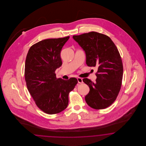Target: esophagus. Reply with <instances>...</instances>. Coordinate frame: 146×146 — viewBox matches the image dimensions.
Here are the masks:
<instances>
[{"instance_id":"obj_1","label":"esophagus","mask_w":146,"mask_h":146,"mask_svg":"<svg viewBox=\"0 0 146 146\" xmlns=\"http://www.w3.org/2000/svg\"><path fill=\"white\" fill-rule=\"evenodd\" d=\"M78 83L79 84H82L83 83V80H82V78H78Z\"/></svg>"}]
</instances>
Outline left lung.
Here are the masks:
<instances>
[{"label": "left lung", "instance_id": "8db88e82", "mask_svg": "<svg viewBox=\"0 0 146 146\" xmlns=\"http://www.w3.org/2000/svg\"><path fill=\"white\" fill-rule=\"evenodd\" d=\"M73 38L84 51L87 66L98 68L95 82L83 79L90 89L85 101L93 109L106 108L115 100L121 86L123 66L119 51L109 37L97 32L73 36Z\"/></svg>", "mask_w": 146, "mask_h": 146}]
</instances>
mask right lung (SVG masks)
I'll return each mask as SVG.
<instances>
[{"instance_id":"add662e5","label":"right lung","mask_w":146,"mask_h":146,"mask_svg":"<svg viewBox=\"0 0 146 146\" xmlns=\"http://www.w3.org/2000/svg\"><path fill=\"white\" fill-rule=\"evenodd\" d=\"M70 36L41 40L32 45L27 55L25 78L27 89L36 106L49 115L64 110L68 94L78 83L75 78H56V69L62 66L60 52Z\"/></svg>"}]
</instances>
